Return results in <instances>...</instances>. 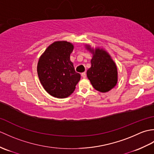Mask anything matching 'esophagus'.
Returning a JSON list of instances; mask_svg holds the SVG:
<instances>
[{
    "instance_id": "obj_1",
    "label": "esophagus",
    "mask_w": 154,
    "mask_h": 154,
    "mask_svg": "<svg viewBox=\"0 0 154 154\" xmlns=\"http://www.w3.org/2000/svg\"><path fill=\"white\" fill-rule=\"evenodd\" d=\"M81 76H82L83 78H86V76H87L86 73H85V72H84V73H81Z\"/></svg>"
}]
</instances>
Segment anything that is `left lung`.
<instances>
[{
	"instance_id": "obj_1",
	"label": "left lung",
	"mask_w": 154,
	"mask_h": 154,
	"mask_svg": "<svg viewBox=\"0 0 154 154\" xmlns=\"http://www.w3.org/2000/svg\"><path fill=\"white\" fill-rule=\"evenodd\" d=\"M86 50L93 54L91 67L87 70V75L92 86L101 93L109 92L118 82V70L115 62L104 49L91 48L85 45Z\"/></svg>"
}]
</instances>
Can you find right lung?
Instances as JSON below:
<instances>
[{
  "instance_id": "add662e5",
  "label": "right lung",
  "mask_w": 154,
  "mask_h": 154,
  "mask_svg": "<svg viewBox=\"0 0 154 154\" xmlns=\"http://www.w3.org/2000/svg\"><path fill=\"white\" fill-rule=\"evenodd\" d=\"M73 44L67 41H57L49 45L39 58L38 75L42 85L51 96L63 99L73 93L80 81L70 55Z\"/></svg>"
}]
</instances>
